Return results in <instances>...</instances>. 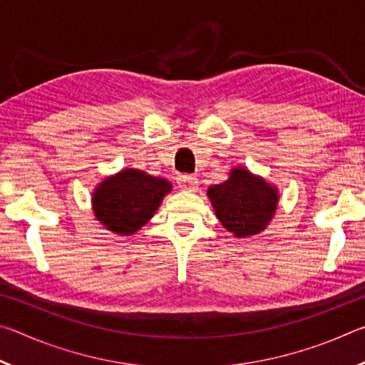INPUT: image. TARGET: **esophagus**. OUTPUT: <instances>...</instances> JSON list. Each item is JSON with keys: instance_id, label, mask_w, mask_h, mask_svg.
<instances>
[{"instance_id": "esophagus-1", "label": "esophagus", "mask_w": 365, "mask_h": 365, "mask_svg": "<svg viewBox=\"0 0 365 365\" xmlns=\"http://www.w3.org/2000/svg\"><path fill=\"white\" fill-rule=\"evenodd\" d=\"M178 187H180L183 191H196L197 190V178L193 175H178L177 178Z\"/></svg>"}]
</instances>
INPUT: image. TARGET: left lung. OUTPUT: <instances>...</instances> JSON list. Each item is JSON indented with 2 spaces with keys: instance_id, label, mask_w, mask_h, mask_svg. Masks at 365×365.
Returning a JSON list of instances; mask_svg holds the SVG:
<instances>
[{
  "instance_id": "1",
  "label": "left lung",
  "mask_w": 365,
  "mask_h": 365,
  "mask_svg": "<svg viewBox=\"0 0 365 365\" xmlns=\"http://www.w3.org/2000/svg\"><path fill=\"white\" fill-rule=\"evenodd\" d=\"M207 197L219 222L235 238H251L264 232L280 201L275 185L242 165L228 172L225 182L209 187Z\"/></svg>"
}]
</instances>
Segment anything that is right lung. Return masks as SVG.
I'll list each match as a JSON object with an SVG mask.
<instances>
[{"instance_id":"add662e5","label":"right lung","mask_w":365,"mask_h":365,"mask_svg":"<svg viewBox=\"0 0 365 365\" xmlns=\"http://www.w3.org/2000/svg\"><path fill=\"white\" fill-rule=\"evenodd\" d=\"M170 191L172 183L165 178L125 168L96 185L91 209L106 230L128 237L148 224Z\"/></svg>"}]
</instances>
